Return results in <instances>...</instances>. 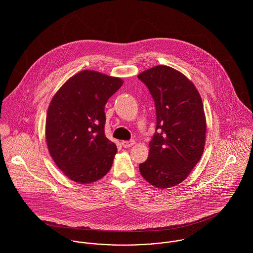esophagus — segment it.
I'll return each instance as SVG.
<instances>
[{"label": "esophagus", "instance_id": "34e87169", "mask_svg": "<svg viewBox=\"0 0 253 253\" xmlns=\"http://www.w3.org/2000/svg\"><path fill=\"white\" fill-rule=\"evenodd\" d=\"M134 144H135V141H134V140H130V141H123V142H122L123 147H125V148H129V147H131V146H133Z\"/></svg>", "mask_w": 253, "mask_h": 253}]
</instances>
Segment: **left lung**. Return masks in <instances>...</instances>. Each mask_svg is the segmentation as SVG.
Segmentation results:
<instances>
[{
    "instance_id": "1",
    "label": "left lung",
    "mask_w": 253,
    "mask_h": 253,
    "mask_svg": "<svg viewBox=\"0 0 253 253\" xmlns=\"http://www.w3.org/2000/svg\"><path fill=\"white\" fill-rule=\"evenodd\" d=\"M156 105L157 132L149 142V157L139 165L142 177L159 189L185 180L204 153L207 120L202 97L184 74L166 65L138 76Z\"/></svg>"
}]
</instances>
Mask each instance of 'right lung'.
Returning <instances> with one entry per match:
<instances>
[{
	"instance_id": "obj_1",
	"label": "right lung",
	"mask_w": 253,
	"mask_h": 253,
	"mask_svg": "<svg viewBox=\"0 0 253 253\" xmlns=\"http://www.w3.org/2000/svg\"><path fill=\"white\" fill-rule=\"evenodd\" d=\"M123 84L121 78L83 70L53 95L46 114L45 140L55 165L69 179L89 184L112 168L117 146L104 133V107Z\"/></svg>"
}]
</instances>
